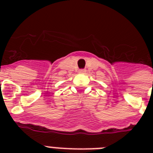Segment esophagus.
<instances>
[{
	"label": "esophagus",
	"mask_w": 153,
	"mask_h": 153,
	"mask_svg": "<svg viewBox=\"0 0 153 153\" xmlns=\"http://www.w3.org/2000/svg\"><path fill=\"white\" fill-rule=\"evenodd\" d=\"M79 73H81V74H84V73H86V70L85 69L79 70Z\"/></svg>",
	"instance_id": "34e87169"
}]
</instances>
